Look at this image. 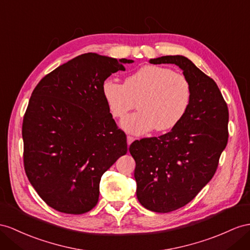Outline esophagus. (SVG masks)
Returning a JSON list of instances; mask_svg holds the SVG:
<instances>
[{"mask_svg":"<svg viewBox=\"0 0 250 250\" xmlns=\"http://www.w3.org/2000/svg\"><path fill=\"white\" fill-rule=\"evenodd\" d=\"M134 140H135V138H134L133 136H127V137H126V143H127V146H130V145L134 142Z\"/></svg>","mask_w":250,"mask_h":250,"instance_id":"1","label":"esophagus"}]
</instances>
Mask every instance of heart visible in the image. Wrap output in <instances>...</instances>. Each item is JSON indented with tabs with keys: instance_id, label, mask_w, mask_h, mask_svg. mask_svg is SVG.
Returning a JSON list of instances; mask_svg holds the SVG:
<instances>
[{
	"instance_id": "b5f03b06",
	"label": "heart",
	"mask_w": 250,
	"mask_h": 250,
	"mask_svg": "<svg viewBox=\"0 0 250 250\" xmlns=\"http://www.w3.org/2000/svg\"><path fill=\"white\" fill-rule=\"evenodd\" d=\"M106 105L116 118H123L137 105L140 110L120 123L125 132L143 135L153 129H173L186 114L191 87L186 77L168 67L146 65L127 76L123 83L111 79L102 85Z\"/></svg>"
}]
</instances>
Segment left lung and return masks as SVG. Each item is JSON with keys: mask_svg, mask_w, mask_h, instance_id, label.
<instances>
[{"mask_svg": "<svg viewBox=\"0 0 250 250\" xmlns=\"http://www.w3.org/2000/svg\"><path fill=\"white\" fill-rule=\"evenodd\" d=\"M151 64H175L191 87L180 124L159 137L135 140L136 195L148 210L167 213L184 207L214 175L228 142V107L213 79L184 56H163Z\"/></svg>", "mask_w": 250, "mask_h": 250, "instance_id": "left-lung-1", "label": "left lung"}]
</instances>
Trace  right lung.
<instances>
[{"label": "right lung", "mask_w": 250, "mask_h": 250, "mask_svg": "<svg viewBox=\"0 0 250 250\" xmlns=\"http://www.w3.org/2000/svg\"><path fill=\"white\" fill-rule=\"evenodd\" d=\"M133 62L83 54L54 69L34 89L22 125L24 168L49 207L82 214L97 205L101 176L127 151L102 85Z\"/></svg>", "instance_id": "right-lung-1"}]
</instances>
